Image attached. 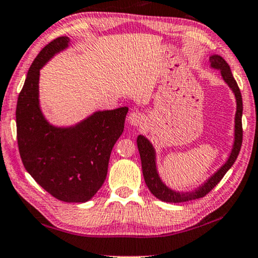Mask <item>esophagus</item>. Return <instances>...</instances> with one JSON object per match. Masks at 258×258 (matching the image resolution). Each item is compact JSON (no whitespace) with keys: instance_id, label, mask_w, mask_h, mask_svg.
Instances as JSON below:
<instances>
[{"instance_id":"obj_1","label":"esophagus","mask_w":258,"mask_h":258,"mask_svg":"<svg viewBox=\"0 0 258 258\" xmlns=\"http://www.w3.org/2000/svg\"><path fill=\"white\" fill-rule=\"evenodd\" d=\"M143 119H145V117H143V115L141 112L139 111H133L130 115L128 116V122L129 124H132L134 126H139L142 124Z\"/></svg>"}]
</instances>
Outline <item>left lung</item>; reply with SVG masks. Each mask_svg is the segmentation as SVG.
Returning <instances> with one entry per match:
<instances>
[{
    "label": "left lung",
    "instance_id": "left-lung-1",
    "mask_svg": "<svg viewBox=\"0 0 258 258\" xmlns=\"http://www.w3.org/2000/svg\"><path fill=\"white\" fill-rule=\"evenodd\" d=\"M211 68L215 70H219L220 75L225 84L229 86L230 90L233 92L236 98V113H235V134H233V143L231 152L229 154V158L216 170L205 182L199 185L197 188L192 190H186V192H180V190L172 189L166 185L160 178V174L156 166V152L152 142L147 139L146 136H137V148H139L140 156H141L142 163V173L145 176L146 185L148 186L150 192L156 198L166 203H185L189 200L199 199L205 197L211 189L223 179L227 170L231 168L235 163L237 156H238L240 146H242L243 130H242V115H243V102L242 95H240L239 88L237 85L235 78H233L231 70H230L229 63L224 60L219 54H213L210 56Z\"/></svg>",
    "mask_w": 258,
    "mask_h": 258
}]
</instances>
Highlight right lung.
Here are the masks:
<instances>
[{
    "mask_svg": "<svg viewBox=\"0 0 258 258\" xmlns=\"http://www.w3.org/2000/svg\"><path fill=\"white\" fill-rule=\"evenodd\" d=\"M69 46L68 36H60L34 59L18 98L16 130L20 156L32 178L61 202L86 203L106 178L110 154L124 130L128 108L98 110L68 126L47 121L40 106V70Z\"/></svg>",
    "mask_w": 258,
    "mask_h": 258,
    "instance_id": "1",
    "label": "right lung"
}]
</instances>
